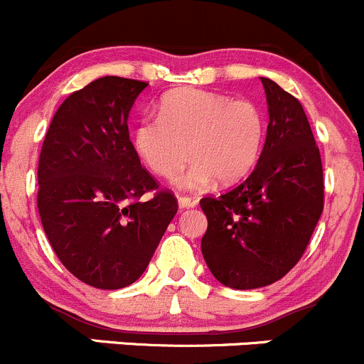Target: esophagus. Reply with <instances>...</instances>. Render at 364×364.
I'll return each instance as SVG.
<instances>
[{
	"mask_svg": "<svg viewBox=\"0 0 364 364\" xmlns=\"http://www.w3.org/2000/svg\"><path fill=\"white\" fill-rule=\"evenodd\" d=\"M178 204H179V208H181V209H185V208H196V205L199 204V200L192 199V197L181 196V197H178Z\"/></svg>",
	"mask_w": 364,
	"mask_h": 364,
	"instance_id": "1",
	"label": "esophagus"
}]
</instances>
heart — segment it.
Returning a JSON list of instances; mask_svg holds the SVG:
<instances>
[{
  "label": "heart",
  "mask_w": 364,
  "mask_h": 364,
  "mask_svg": "<svg viewBox=\"0 0 364 364\" xmlns=\"http://www.w3.org/2000/svg\"><path fill=\"white\" fill-rule=\"evenodd\" d=\"M260 109L248 98L211 91H172L160 102L159 116H146L135 128V149L155 174L171 179L192 159L179 179L183 188H203L215 178L230 183L255 164L262 144Z\"/></svg>",
  "instance_id": "obj_1"
}]
</instances>
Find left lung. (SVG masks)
I'll return each instance as SVG.
<instances>
[{
	"label": "left lung",
	"mask_w": 364,
	"mask_h": 364,
	"mask_svg": "<svg viewBox=\"0 0 364 364\" xmlns=\"http://www.w3.org/2000/svg\"><path fill=\"white\" fill-rule=\"evenodd\" d=\"M269 111L260 159L245 181L204 197L203 255L225 287L259 289L299 262L324 209L322 160L303 105L260 77Z\"/></svg>",
	"instance_id": "obj_1"
}]
</instances>
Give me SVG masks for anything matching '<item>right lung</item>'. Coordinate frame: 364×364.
<instances>
[{
  "label": "right lung",
  "mask_w": 364,
  "mask_h": 364,
  "mask_svg": "<svg viewBox=\"0 0 364 364\" xmlns=\"http://www.w3.org/2000/svg\"><path fill=\"white\" fill-rule=\"evenodd\" d=\"M148 82L105 75L54 114L38 159L40 220L65 267L97 289H123L148 267L178 213L141 165L128 114ZM146 193L152 199L142 201Z\"/></svg>",
  "instance_id": "add662e5"
}]
</instances>
